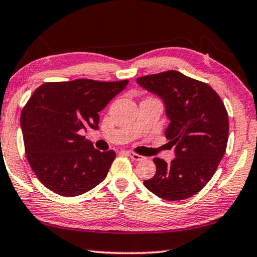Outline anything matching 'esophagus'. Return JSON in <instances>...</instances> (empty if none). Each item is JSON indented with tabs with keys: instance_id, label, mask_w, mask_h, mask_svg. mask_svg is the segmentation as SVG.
<instances>
[{
	"instance_id": "esophagus-1",
	"label": "esophagus",
	"mask_w": 257,
	"mask_h": 257,
	"mask_svg": "<svg viewBox=\"0 0 257 257\" xmlns=\"http://www.w3.org/2000/svg\"><path fill=\"white\" fill-rule=\"evenodd\" d=\"M127 154L129 155V158L133 159L134 161H143V160H145V156L139 155L137 153H135V152H128Z\"/></svg>"
}]
</instances>
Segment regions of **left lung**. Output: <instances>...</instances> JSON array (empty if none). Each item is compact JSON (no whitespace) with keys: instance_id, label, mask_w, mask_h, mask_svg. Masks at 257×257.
Here are the masks:
<instances>
[{"instance_id":"obj_1","label":"left lung","mask_w":257,"mask_h":257,"mask_svg":"<svg viewBox=\"0 0 257 257\" xmlns=\"http://www.w3.org/2000/svg\"><path fill=\"white\" fill-rule=\"evenodd\" d=\"M163 99L170 124L165 137L176 146L171 163L155 158L156 173L144 186L160 198L180 201L203 189L222 160L229 137L228 112L206 82L168 70L137 78Z\"/></svg>"}]
</instances>
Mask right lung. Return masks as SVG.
Instances as JSON below:
<instances>
[{
    "mask_svg": "<svg viewBox=\"0 0 257 257\" xmlns=\"http://www.w3.org/2000/svg\"><path fill=\"white\" fill-rule=\"evenodd\" d=\"M128 82L76 79L45 82L35 90L20 124L26 158L46 188L73 197L105 179L115 152L94 149L82 134L98 129V112Z\"/></svg>",
    "mask_w": 257,
    "mask_h": 257,
    "instance_id": "obj_1",
    "label": "right lung"
}]
</instances>
